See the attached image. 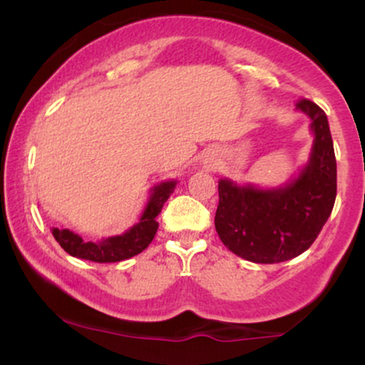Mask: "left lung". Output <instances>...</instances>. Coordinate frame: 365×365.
Here are the masks:
<instances>
[{
    "label": "left lung",
    "instance_id": "8db88e82",
    "mask_svg": "<svg viewBox=\"0 0 365 365\" xmlns=\"http://www.w3.org/2000/svg\"><path fill=\"white\" fill-rule=\"evenodd\" d=\"M297 110L311 118L314 145L307 166L284 187L262 190L220 180L215 226L221 242L250 262L297 257L314 244L336 199V158L326 113L309 99Z\"/></svg>",
    "mask_w": 365,
    "mask_h": 365
}]
</instances>
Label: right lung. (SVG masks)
<instances>
[{
  "instance_id": "obj_1",
  "label": "right lung",
  "mask_w": 365,
  "mask_h": 365,
  "mask_svg": "<svg viewBox=\"0 0 365 365\" xmlns=\"http://www.w3.org/2000/svg\"><path fill=\"white\" fill-rule=\"evenodd\" d=\"M177 182H163L150 190L144 212H142L139 223L116 237L104 238L101 242H86L81 235L70 232L68 228H51L53 237L65 252L78 259L94 262H120L125 259L133 257L148 249L158 232L159 223L156 216L161 212L163 206L168 200Z\"/></svg>"
}]
</instances>
